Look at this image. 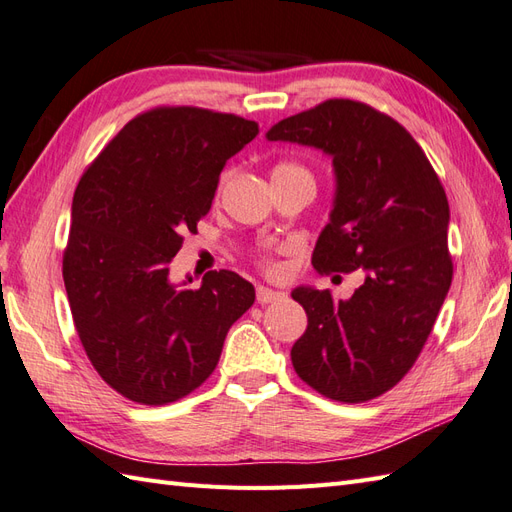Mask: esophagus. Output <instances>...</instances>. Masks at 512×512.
<instances>
[{"instance_id":"1","label":"esophagus","mask_w":512,"mask_h":512,"mask_svg":"<svg viewBox=\"0 0 512 512\" xmlns=\"http://www.w3.org/2000/svg\"><path fill=\"white\" fill-rule=\"evenodd\" d=\"M282 295H284L282 291H273V289H269V286H258L256 289L258 304H271V302H276V299H280Z\"/></svg>"}]
</instances>
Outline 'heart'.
<instances>
[{"label": "heart", "instance_id": "heart-1", "mask_svg": "<svg viewBox=\"0 0 512 512\" xmlns=\"http://www.w3.org/2000/svg\"><path fill=\"white\" fill-rule=\"evenodd\" d=\"M284 171H297V173H306V169L297 167V165H291V162H284V165H278L276 169H273V173H284Z\"/></svg>", "mask_w": 512, "mask_h": 512}]
</instances>
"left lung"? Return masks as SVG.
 <instances>
[{"label": "left lung", "mask_w": 512, "mask_h": 512, "mask_svg": "<svg viewBox=\"0 0 512 512\" xmlns=\"http://www.w3.org/2000/svg\"><path fill=\"white\" fill-rule=\"evenodd\" d=\"M267 141L332 158L334 202L313 267L360 269L350 299L297 286L308 328L291 350L297 376L336 402L358 404L400 382L426 345L452 284L450 206L417 141L395 119L352 99H328L278 121Z\"/></svg>", "instance_id": "left-lung-1"}]
</instances>
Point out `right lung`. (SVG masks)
<instances>
[{
  "instance_id": "1",
  "label": "right lung",
  "mask_w": 512,
  "mask_h": 512,
  "mask_svg": "<svg viewBox=\"0 0 512 512\" xmlns=\"http://www.w3.org/2000/svg\"><path fill=\"white\" fill-rule=\"evenodd\" d=\"M258 123L204 108H154L119 130L71 204L62 278L86 356L112 389L162 406L215 371L252 282L208 271L199 289L169 278L182 234L208 215L226 162Z\"/></svg>"
}]
</instances>
